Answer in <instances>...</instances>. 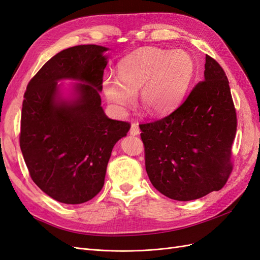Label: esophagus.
I'll use <instances>...</instances> for the list:
<instances>
[{
	"label": "esophagus",
	"mask_w": 260,
	"mask_h": 260,
	"mask_svg": "<svg viewBox=\"0 0 260 260\" xmlns=\"http://www.w3.org/2000/svg\"><path fill=\"white\" fill-rule=\"evenodd\" d=\"M139 133H140V129H139L138 123H132L131 127H130V135L131 136H138Z\"/></svg>",
	"instance_id": "1"
}]
</instances>
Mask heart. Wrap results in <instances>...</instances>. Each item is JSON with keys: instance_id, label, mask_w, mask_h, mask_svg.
Wrapping results in <instances>:
<instances>
[{"instance_id": "1", "label": "heart", "mask_w": 260, "mask_h": 260, "mask_svg": "<svg viewBox=\"0 0 260 260\" xmlns=\"http://www.w3.org/2000/svg\"><path fill=\"white\" fill-rule=\"evenodd\" d=\"M195 74V60L184 50L144 48L123 57L118 64V77L102 81V91L114 111L124 115L140 103L156 116L171 113L181 104Z\"/></svg>"}]
</instances>
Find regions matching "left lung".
Returning <instances> with one entry per match:
<instances>
[{"label": "left lung", "instance_id": "8db88e82", "mask_svg": "<svg viewBox=\"0 0 260 260\" xmlns=\"http://www.w3.org/2000/svg\"><path fill=\"white\" fill-rule=\"evenodd\" d=\"M145 168L156 190L186 202L219 191L231 174L237 114L228 78L206 55L204 79L183 104L154 122L140 124Z\"/></svg>", "mask_w": 260, "mask_h": 260}]
</instances>
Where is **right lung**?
Returning a JSON list of instances; mask_svg holds the SVG:
<instances>
[{
    "instance_id": "obj_1",
    "label": "right lung",
    "mask_w": 260,
    "mask_h": 260,
    "mask_svg": "<svg viewBox=\"0 0 260 260\" xmlns=\"http://www.w3.org/2000/svg\"><path fill=\"white\" fill-rule=\"evenodd\" d=\"M108 50L95 44L62 50L27 85L21 153L34 182L59 203L82 204L102 190L113 148L130 129L101 105ZM66 80L76 82L58 83Z\"/></svg>"
}]
</instances>
